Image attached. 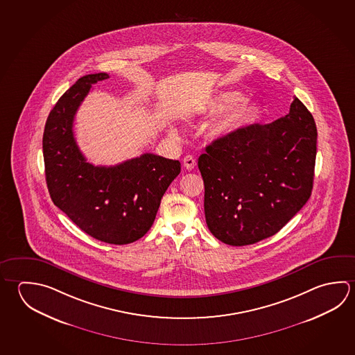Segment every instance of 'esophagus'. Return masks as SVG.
<instances>
[{"instance_id": "34e87169", "label": "esophagus", "mask_w": 355, "mask_h": 355, "mask_svg": "<svg viewBox=\"0 0 355 355\" xmlns=\"http://www.w3.org/2000/svg\"><path fill=\"white\" fill-rule=\"evenodd\" d=\"M196 164H197V161H196V158L191 156V155H188V156L183 158V166H184L188 171H189V169L194 168V167H196Z\"/></svg>"}]
</instances>
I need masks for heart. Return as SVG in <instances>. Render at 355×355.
<instances>
[{"label":"heart","mask_w":355,"mask_h":355,"mask_svg":"<svg viewBox=\"0 0 355 355\" xmlns=\"http://www.w3.org/2000/svg\"><path fill=\"white\" fill-rule=\"evenodd\" d=\"M213 111H227L214 125L211 133L216 137L227 136L238 131L254 121L259 113L258 105L250 100H244V94L238 91H223L211 101Z\"/></svg>","instance_id":"obj_1"}]
</instances>
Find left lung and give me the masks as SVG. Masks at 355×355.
Returning <instances> with one entry per match:
<instances>
[{
  "label": "left lung",
  "instance_id": "8db88e82",
  "mask_svg": "<svg viewBox=\"0 0 355 355\" xmlns=\"http://www.w3.org/2000/svg\"><path fill=\"white\" fill-rule=\"evenodd\" d=\"M317 127L295 97L289 113L218 138L198 158L205 222L230 245H248L279 232L309 199Z\"/></svg>",
  "mask_w": 355,
  "mask_h": 355
}]
</instances>
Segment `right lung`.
Listing matches in <instances>:
<instances>
[{"label": "right lung", "mask_w": 355, "mask_h": 355, "mask_svg": "<svg viewBox=\"0 0 355 355\" xmlns=\"http://www.w3.org/2000/svg\"><path fill=\"white\" fill-rule=\"evenodd\" d=\"M108 77L83 76L62 94L44 125L42 147L52 202L88 236L121 245L150 230L180 163L153 153L111 167L86 161L76 144L75 114L92 85Z\"/></svg>", "instance_id": "obj_1"}]
</instances>
